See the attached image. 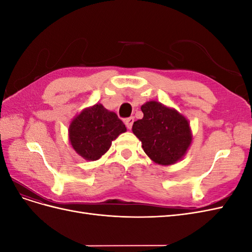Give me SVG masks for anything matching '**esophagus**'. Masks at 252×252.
I'll use <instances>...</instances> for the list:
<instances>
[{
	"label": "esophagus",
	"mask_w": 252,
	"mask_h": 252,
	"mask_svg": "<svg viewBox=\"0 0 252 252\" xmlns=\"http://www.w3.org/2000/svg\"><path fill=\"white\" fill-rule=\"evenodd\" d=\"M133 122H134L133 117H130V118H128V119H126V120H125V125L127 126V128H128V129H131L132 124H133Z\"/></svg>",
	"instance_id": "esophagus-1"
}]
</instances>
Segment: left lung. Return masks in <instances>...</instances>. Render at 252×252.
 <instances>
[{"label": "left lung", "instance_id": "obj_1", "mask_svg": "<svg viewBox=\"0 0 252 252\" xmlns=\"http://www.w3.org/2000/svg\"><path fill=\"white\" fill-rule=\"evenodd\" d=\"M144 117L135 121L132 132L152 161L159 165L175 164L185 156L192 141L188 120L173 108L149 101L141 107Z\"/></svg>", "mask_w": 252, "mask_h": 252}]
</instances>
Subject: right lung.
Segmentation results:
<instances>
[{
	"label": "right lung",
	"mask_w": 252,
	"mask_h": 252,
	"mask_svg": "<svg viewBox=\"0 0 252 252\" xmlns=\"http://www.w3.org/2000/svg\"><path fill=\"white\" fill-rule=\"evenodd\" d=\"M126 131L114 112L95 104L80 112L70 123L68 133L72 148L87 161H96L108 151L113 140Z\"/></svg>",
	"instance_id": "right-lung-1"
}]
</instances>
